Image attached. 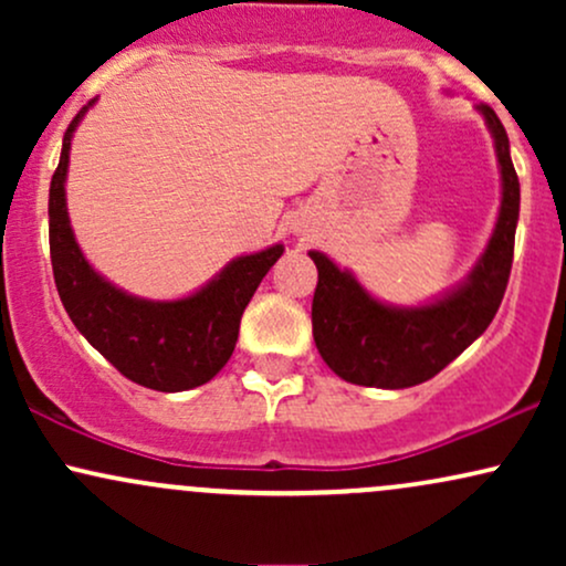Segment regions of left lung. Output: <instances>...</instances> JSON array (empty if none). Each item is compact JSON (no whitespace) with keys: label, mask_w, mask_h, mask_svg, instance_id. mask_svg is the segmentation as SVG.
I'll list each match as a JSON object with an SVG mask.
<instances>
[{"label":"left lung","mask_w":566,"mask_h":566,"mask_svg":"<svg viewBox=\"0 0 566 566\" xmlns=\"http://www.w3.org/2000/svg\"><path fill=\"white\" fill-rule=\"evenodd\" d=\"M476 112L495 140L503 197L490 242L458 287L420 305H391L369 295L324 252H308L319 271L311 305L314 340L337 378L369 388L418 386L458 359L495 319L513 263L518 178L497 114L484 103Z\"/></svg>","instance_id":"left-lung-1"}]
</instances>
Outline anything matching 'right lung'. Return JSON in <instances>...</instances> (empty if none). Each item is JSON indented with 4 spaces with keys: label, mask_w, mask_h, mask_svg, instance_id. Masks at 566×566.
<instances>
[{
    "label": "right lung",
    "mask_w": 566,
    "mask_h": 566,
    "mask_svg": "<svg viewBox=\"0 0 566 566\" xmlns=\"http://www.w3.org/2000/svg\"><path fill=\"white\" fill-rule=\"evenodd\" d=\"M93 103L63 135L61 161L50 184V258L57 295L90 346L125 378L154 391H188L216 378L231 359L247 303L282 258L284 244L233 258L205 287L178 301L129 295L97 274L76 244L66 207L71 138Z\"/></svg>",
    "instance_id": "add662e5"
}]
</instances>
